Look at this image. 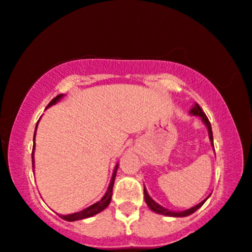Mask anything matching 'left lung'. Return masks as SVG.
Masks as SVG:
<instances>
[{"label": "left lung", "mask_w": 252, "mask_h": 252, "mask_svg": "<svg viewBox=\"0 0 252 252\" xmlns=\"http://www.w3.org/2000/svg\"><path fill=\"white\" fill-rule=\"evenodd\" d=\"M190 114H192V115H197V116L202 117L203 122L206 124L207 130H209V136H210V139H211V144H212V146L214 147V145H213V133H212V128H211V123H210L209 119H207V116L205 115V113H204L203 109L200 108V106L198 105V103H196L193 108L190 110ZM144 196H145V202H146V204H147V205H149V207H150L151 210L153 211V212L159 213V214H163V216H168V217H187V216H190V214H192V213L194 212V211L198 210L199 207L202 206L203 204L206 202V199H207V198L204 199L202 203L198 204V205L191 207V209H189V210L182 211V212H173V211L167 210V209H165V207L160 206L159 204H157L156 202H154V200L149 196V193H147V191H146L145 188H144Z\"/></svg>", "instance_id": "1"}]
</instances>
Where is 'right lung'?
<instances>
[{
  "label": "right lung",
  "instance_id": "right-lung-1",
  "mask_svg": "<svg viewBox=\"0 0 252 252\" xmlns=\"http://www.w3.org/2000/svg\"><path fill=\"white\" fill-rule=\"evenodd\" d=\"M63 96V94H59L58 96H55L52 101L48 103V106H52L54 103H56L59 101L60 99H61ZM36 126H38V123H36ZM35 131H36V128H35ZM35 131H34V138H35ZM33 138V140H34ZM33 153H34V145H33V150H32V167H34V159H33ZM117 165L115 167V169H114V173H113V176H112V180H110V184L108 187V190H107V192L105 193V196L102 197L101 200H99L98 203L93 204L90 207H87V209L80 211V212H77V213H72V214H69V216H59L62 218L63 220H66V221H76V220H82V219H85V218H90V217H93L95 216V214H98L99 212H101L102 210H105L107 206L109 205L110 203V199H112V194H113V187H114V181H115V176H116V170H117Z\"/></svg>",
  "mask_w": 252,
  "mask_h": 252
}]
</instances>
